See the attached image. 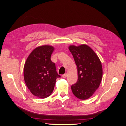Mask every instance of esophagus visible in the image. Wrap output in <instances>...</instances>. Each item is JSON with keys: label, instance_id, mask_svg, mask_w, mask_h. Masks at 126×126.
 Masks as SVG:
<instances>
[{"label": "esophagus", "instance_id": "esophagus-1", "mask_svg": "<svg viewBox=\"0 0 126 126\" xmlns=\"http://www.w3.org/2000/svg\"><path fill=\"white\" fill-rule=\"evenodd\" d=\"M67 74H66V73H65V74H64L62 76V77H63V78H65L66 77H67Z\"/></svg>", "mask_w": 126, "mask_h": 126}]
</instances>
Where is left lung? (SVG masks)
Masks as SVG:
<instances>
[{"instance_id": "obj_1", "label": "left lung", "mask_w": 126, "mask_h": 126, "mask_svg": "<svg viewBox=\"0 0 126 126\" xmlns=\"http://www.w3.org/2000/svg\"><path fill=\"white\" fill-rule=\"evenodd\" d=\"M70 52L73 55L77 67L78 80L72 84L73 94L80 99L91 97L98 87L102 78V67L98 57L88 46H71Z\"/></svg>"}]
</instances>
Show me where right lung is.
I'll return each instance as SVG.
<instances>
[{
  "label": "right lung",
  "mask_w": 126,
  "mask_h": 126,
  "mask_svg": "<svg viewBox=\"0 0 126 126\" xmlns=\"http://www.w3.org/2000/svg\"><path fill=\"white\" fill-rule=\"evenodd\" d=\"M54 48L43 46L34 49L28 57L24 67V78L28 88L40 98L53 92L56 79L60 78L50 57Z\"/></svg>",
  "instance_id": "obj_1"
}]
</instances>
